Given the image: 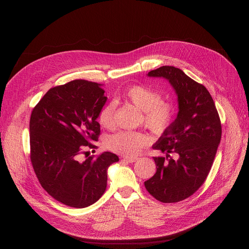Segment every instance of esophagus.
I'll return each instance as SVG.
<instances>
[{"label": "esophagus", "instance_id": "34e87169", "mask_svg": "<svg viewBox=\"0 0 249 249\" xmlns=\"http://www.w3.org/2000/svg\"><path fill=\"white\" fill-rule=\"evenodd\" d=\"M137 160H138L137 158H124V159H123V160H125V161H127V162H130V163L135 162Z\"/></svg>", "mask_w": 249, "mask_h": 249}]
</instances>
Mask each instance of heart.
Returning <instances> with one entry per match:
<instances>
[{
	"instance_id": "obj_1",
	"label": "heart",
	"mask_w": 249,
	"mask_h": 249,
	"mask_svg": "<svg viewBox=\"0 0 249 249\" xmlns=\"http://www.w3.org/2000/svg\"><path fill=\"white\" fill-rule=\"evenodd\" d=\"M125 98L140 111L144 112V123L156 134H161L171 127L175 121L177 108L175 104L161 101V95L147 87L134 85L125 93ZM116 103L110 102L99 115L101 125L107 129L116 126ZM150 139L146 134L134 131H121L112 135L107 140L110 150L124 156H135L149 144Z\"/></svg>"
}]
</instances>
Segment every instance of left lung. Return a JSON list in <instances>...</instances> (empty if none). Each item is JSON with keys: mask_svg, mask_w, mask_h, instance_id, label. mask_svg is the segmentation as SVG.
Listing matches in <instances>:
<instances>
[{"mask_svg": "<svg viewBox=\"0 0 249 249\" xmlns=\"http://www.w3.org/2000/svg\"><path fill=\"white\" fill-rule=\"evenodd\" d=\"M147 75L163 77L172 85L178 113L152 146L165 156L153 158L156 173L144 186L156 200L177 203L189 198L206 180L221 140V121L208 89L181 70L164 65Z\"/></svg>", "mask_w": 249, "mask_h": 249, "instance_id": "1", "label": "left lung"}]
</instances>
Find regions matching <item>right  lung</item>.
Segmentation results:
<instances>
[{"label":"right lung","mask_w":249,"mask_h":249,"mask_svg":"<svg viewBox=\"0 0 249 249\" xmlns=\"http://www.w3.org/2000/svg\"><path fill=\"white\" fill-rule=\"evenodd\" d=\"M102 85L74 80L51 88L30 118V160L42 188L56 201L72 208L96 203L106 191L108 167L119 160L106 151L98 158L85 146L98 140L97 121L107 97Z\"/></svg>","instance_id":"right-lung-1"}]
</instances>
